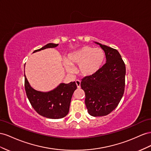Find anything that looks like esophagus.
<instances>
[{
  "label": "esophagus",
  "instance_id": "esophagus-1",
  "mask_svg": "<svg viewBox=\"0 0 151 151\" xmlns=\"http://www.w3.org/2000/svg\"><path fill=\"white\" fill-rule=\"evenodd\" d=\"M75 82H76V86H77V87H78V88H80V84H81L80 80H76L75 81Z\"/></svg>",
  "mask_w": 151,
  "mask_h": 151
}]
</instances>
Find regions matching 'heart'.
Masks as SVG:
<instances>
[{"label":"heart","mask_w":151,"mask_h":151,"mask_svg":"<svg viewBox=\"0 0 151 151\" xmlns=\"http://www.w3.org/2000/svg\"><path fill=\"white\" fill-rule=\"evenodd\" d=\"M106 59L104 50L100 47L93 48L85 46L80 50L69 54L65 68L69 72H72V68L69 65L79 66V71L83 76H90L100 70Z\"/></svg>","instance_id":"b5f03b06"}]
</instances>
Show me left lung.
<instances>
[{"label":"left lung","mask_w":151,"mask_h":151,"mask_svg":"<svg viewBox=\"0 0 151 151\" xmlns=\"http://www.w3.org/2000/svg\"><path fill=\"white\" fill-rule=\"evenodd\" d=\"M96 43L104 50L106 63L95 74L84 76L80 85L88 113L95 117L109 114L118 106L124 93L126 74L118 51Z\"/></svg>","instance_id":"obj_1"}]
</instances>
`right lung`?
I'll use <instances>...</instances> for the list:
<instances>
[{
  "mask_svg": "<svg viewBox=\"0 0 151 151\" xmlns=\"http://www.w3.org/2000/svg\"><path fill=\"white\" fill-rule=\"evenodd\" d=\"M58 45L50 43L33 52ZM24 88L30 104L38 114L47 118L59 119L68 114L73 93L77 87L75 81H71L68 84L61 83L49 92H40L30 87L24 75Z\"/></svg>",
  "mask_w": 151,
  "mask_h": 151,
  "instance_id": "right-lung-1",
  "label": "right lung"
}]
</instances>
